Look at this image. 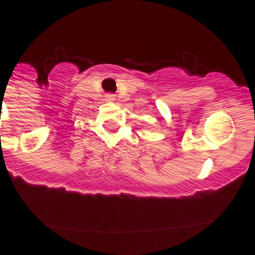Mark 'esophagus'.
<instances>
[{
    "label": "esophagus",
    "mask_w": 255,
    "mask_h": 255,
    "mask_svg": "<svg viewBox=\"0 0 255 255\" xmlns=\"http://www.w3.org/2000/svg\"><path fill=\"white\" fill-rule=\"evenodd\" d=\"M106 101H108V102H112V101H115V96L114 94H106Z\"/></svg>",
    "instance_id": "34e87169"
}]
</instances>
